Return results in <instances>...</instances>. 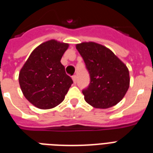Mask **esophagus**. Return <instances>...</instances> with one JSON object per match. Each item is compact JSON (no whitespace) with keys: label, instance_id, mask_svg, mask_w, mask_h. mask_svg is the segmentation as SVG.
I'll return each instance as SVG.
<instances>
[{"label":"esophagus","instance_id":"1","mask_svg":"<svg viewBox=\"0 0 153 153\" xmlns=\"http://www.w3.org/2000/svg\"><path fill=\"white\" fill-rule=\"evenodd\" d=\"M72 79H73V82H74V83H76V82H77V76H76V75H73V76H72Z\"/></svg>","mask_w":153,"mask_h":153}]
</instances>
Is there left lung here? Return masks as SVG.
Masks as SVG:
<instances>
[{"mask_svg": "<svg viewBox=\"0 0 153 153\" xmlns=\"http://www.w3.org/2000/svg\"><path fill=\"white\" fill-rule=\"evenodd\" d=\"M90 74L91 82L84 89V99L94 108L107 109L117 105L129 87V72L114 53L94 42L76 44Z\"/></svg>", "mask_w": 153, "mask_h": 153, "instance_id": "1", "label": "left lung"}]
</instances>
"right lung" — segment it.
I'll use <instances>...</instances> for the list:
<instances>
[{"instance_id":"add662e5","label":"right lung","mask_w":153,"mask_h":153,"mask_svg":"<svg viewBox=\"0 0 153 153\" xmlns=\"http://www.w3.org/2000/svg\"><path fill=\"white\" fill-rule=\"evenodd\" d=\"M68 47L55 39L44 42L31 53L20 70V89L27 100L39 109L57 106L73 83L60 62Z\"/></svg>"}]
</instances>
